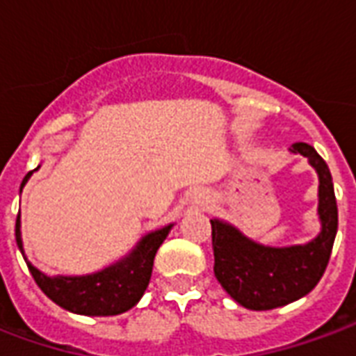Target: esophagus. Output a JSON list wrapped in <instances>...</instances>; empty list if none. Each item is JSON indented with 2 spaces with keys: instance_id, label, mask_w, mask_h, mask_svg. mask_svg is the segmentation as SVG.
I'll use <instances>...</instances> for the list:
<instances>
[{
  "instance_id": "esophagus-1",
  "label": "esophagus",
  "mask_w": 356,
  "mask_h": 356,
  "mask_svg": "<svg viewBox=\"0 0 356 356\" xmlns=\"http://www.w3.org/2000/svg\"><path fill=\"white\" fill-rule=\"evenodd\" d=\"M211 205V196L207 192H196L191 200V209L194 211H205Z\"/></svg>"
}]
</instances>
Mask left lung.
<instances>
[{"instance_id":"obj_1","label":"left lung","mask_w":356,"mask_h":356,"mask_svg":"<svg viewBox=\"0 0 356 356\" xmlns=\"http://www.w3.org/2000/svg\"><path fill=\"white\" fill-rule=\"evenodd\" d=\"M289 151L307 158L317 171L321 230L315 238L272 247L245 236L228 220L211 218L215 277L239 305L252 312L275 309L312 292L325 273L338 232V205L326 162L307 143H294Z\"/></svg>"}]
</instances>
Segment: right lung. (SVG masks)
Masks as SVG:
<instances>
[{"label":"right lung","instance_id":"right-lung-1","mask_svg":"<svg viewBox=\"0 0 356 356\" xmlns=\"http://www.w3.org/2000/svg\"><path fill=\"white\" fill-rule=\"evenodd\" d=\"M39 165L33 171H38ZM30 171L24 177L20 192L24 185L31 177ZM173 228L165 225L156 230L147 232L138 243L134 245L128 254L117 262L105 266L104 270H97L86 275H47L24 254L22 232H20V213L17 217V245L22 252L26 264L30 268V273L35 279L39 289L65 312L77 313V315H88V317H109V315H120L128 312L138 304L141 296L149 286L152 273V264L160 245L164 243L168 234Z\"/></svg>","mask_w":356,"mask_h":356}]
</instances>
